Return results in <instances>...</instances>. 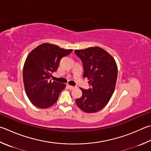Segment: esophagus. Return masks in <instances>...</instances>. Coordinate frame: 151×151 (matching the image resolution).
<instances>
[{
  "mask_svg": "<svg viewBox=\"0 0 151 151\" xmlns=\"http://www.w3.org/2000/svg\"><path fill=\"white\" fill-rule=\"evenodd\" d=\"M68 88L69 89H70V90H73V89H74L75 88V86H71V85H68Z\"/></svg>",
  "mask_w": 151,
  "mask_h": 151,
  "instance_id": "1",
  "label": "esophagus"
}]
</instances>
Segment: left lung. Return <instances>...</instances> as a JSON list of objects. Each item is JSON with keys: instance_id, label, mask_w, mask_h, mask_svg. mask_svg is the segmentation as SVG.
Instances as JSON below:
<instances>
[{"instance_id": "8db88e82", "label": "left lung", "mask_w": 151, "mask_h": 151, "mask_svg": "<svg viewBox=\"0 0 151 151\" xmlns=\"http://www.w3.org/2000/svg\"><path fill=\"white\" fill-rule=\"evenodd\" d=\"M75 53L83 63V77H87L91 85L88 90L81 88L83 95L76 99V104L86 113H95L108 104L114 94L117 77L116 62L99 47L76 49Z\"/></svg>"}]
</instances>
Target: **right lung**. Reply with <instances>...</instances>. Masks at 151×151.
<instances>
[{
    "label": "right lung",
    "instance_id": "right-lung-1",
    "mask_svg": "<svg viewBox=\"0 0 151 151\" xmlns=\"http://www.w3.org/2000/svg\"><path fill=\"white\" fill-rule=\"evenodd\" d=\"M72 51L73 49L44 43L29 53L24 65L23 81L26 93L33 105L45 109L57 102L66 84L49 79L52 73L58 68L61 59Z\"/></svg>",
    "mask_w": 151,
    "mask_h": 151
}]
</instances>
